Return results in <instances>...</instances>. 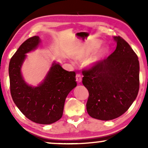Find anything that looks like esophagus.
I'll list each match as a JSON object with an SVG mask.
<instances>
[{
	"label": "esophagus",
	"mask_w": 148,
	"mask_h": 148,
	"mask_svg": "<svg viewBox=\"0 0 148 148\" xmlns=\"http://www.w3.org/2000/svg\"><path fill=\"white\" fill-rule=\"evenodd\" d=\"M76 82L77 83H81V81H82V78H81V76L79 74H77L76 75Z\"/></svg>",
	"instance_id": "34e87169"
}]
</instances>
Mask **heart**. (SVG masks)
<instances>
[{
    "label": "heart",
    "instance_id": "obj_1",
    "mask_svg": "<svg viewBox=\"0 0 148 148\" xmlns=\"http://www.w3.org/2000/svg\"><path fill=\"white\" fill-rule=\"evenodd\" d=\"M101 44V42L99 40H91L74 52V58L77 60H84L87 58L86 65L88 67H95L104 60L108 53V47L106 45L97 49Z\"/></svg>",
    "mask_w": 148,
    "mask_h": 148
}]
</instances>
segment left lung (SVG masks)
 <instances>
[{
    "label": "left lung",
    "mask_w": 148,
    "mask_h": 148,
    "mask_svg": "<svg viewBox=\"0 0 148 148\" xmlns=\"http://www.w3.org/2000/svg\"><path fill=\"white\" fill-rule=\"evenodd\" d=\"M114 52L95 67L83 73L89 97L87 112L92 118L111 120L126 112L139 90V62L136 54L120 37H113Z\"/></svg>",
    "instance_id": "obj_1"
}]
</instances>
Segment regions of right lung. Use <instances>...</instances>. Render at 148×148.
<instances>
[{
    "mask_svg": "<svg viewBox=\"0 0 148 148\" xmlns=\"http://www.w3.org/2000/svg\"><path fill=\"white\" fill-rule=\"evenodd\" d=\"M41 40L28 39L12 57L9 64L10 92L20 111L31 121L49 125L62 118L65 99L76 86V73L64 70L54 61L45 79L37 86H30L23 79L21 67L26 53L35 50Z\"/></svg>",
    "mask_w": 148,
    "mask_h": 148,
    "instance_id": "obj_1",
    "label": "right lung"
}]
</instances>
